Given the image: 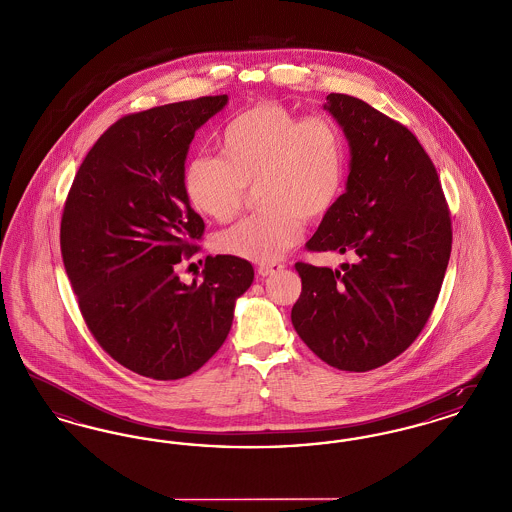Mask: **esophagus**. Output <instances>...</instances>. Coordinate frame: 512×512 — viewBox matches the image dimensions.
Returning <instances> with one entry per match:
<instances>
[{"label": "esophagus", "mask_w": 512, "mask_h": 512, "mask_svg": "<svg viewBox=\"0 0 512 512\" xmlns=\"http://www.w3.org/2000/svg\"><path fill=\"white\" fill-rule=\"evenodd\" d=\"M284 265H280V263H268V265H259L257 267V272H259V276H270V274H274V272H278V270H282Z\"/></svg>", "instance_id": "obj_1"}]
</instances>
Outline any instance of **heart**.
<instances>
[{
    "label": "heart",
    "mask_w": 512,
    "mask_h": 512,
    "mask_svg": "<svg viewBox=\"0 0 512 512\" xmlns=\"http://www.w3.org/2000/svg\"><path fill=\"white\" fill-rule=\"evenodd\" d=\"M220 153L195 155L184 190L195 209L228 222L259 184L261 213L222 230L215 249L251 263H272L303 238L307 222L326 219L345 184V142L326 115L301 117L280 101H263L226 124Z\"/></svg>",
    "instance_id": "heart-1"
}]
</instances>
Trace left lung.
Returning <instances> with one entry per match:
<instances>
[{"mask_svg": "<svg viewBox=\"0 0 512 512\" xmlns=\"http://www.w3.org/2000/svg\"><path fill=\"white\" fill-rule=\"evenodd\" d=\"M351 146L347 192L307 242L311 253H353L341 270L295 263L292 322L307 347L340 370L399 357L424 330L451 255V213L438 172L413 132L366 101L326 96Z\"/></svg>", "mask_w": 512, "mask_h": 512, "instance_id": "left-lung-1", "label": "left lung"}]
</instances>
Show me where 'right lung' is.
<instances>
[{
    "label": "right lung",
    "mask_w": 512,
    "mask_h": 512,
    "mask_svg": "<svg viewBox=\"0 0 512 512\" xmlns=\"http://www.w3.org/2000/svg\"><path fill=\"white\" fill-rule=\"evenodd\" d=\"M226 101L203 96L124 115L88 151L65 199L61 255L82 318L109 357L153 380L205 365L253 282L251 263L230 255L207 257L199 284L178 278L205 232L184 190L186 153Z\"/></svg>",
    "instance_id": "obj_1"
}]
</instances>
